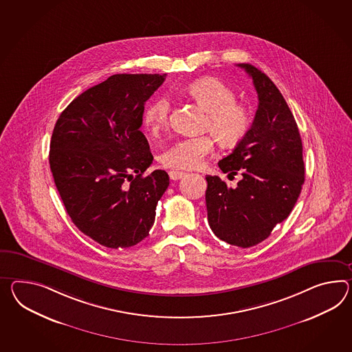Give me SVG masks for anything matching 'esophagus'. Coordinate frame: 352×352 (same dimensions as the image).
Segmentation results:
<instances>
[{"mask_svg": "<svg viewBox=\"0 0 352 352\" xmlns=\"http://www.w3.org/2000/svg\"><path fill=\"white\" fill-rule=\"evenodd\" d=\"M186 175V173L179 172V170H170L169 172V177H170V179L172 180H178L180 178H183Z\"/></svg>", "mask_w": 352, "mask_h": 352, "instance_id": "1", "label": "esophagus"}]
</instances>
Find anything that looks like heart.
Returning a JSON list of instances; mask_svg holds the SVG:
<instances>
[{
    "label": "heart",
    "mask_w": 352,
    "mask_h": 352,
    "mask_svg": "<svg viewBox=\"0 0 352 352\" xmlns=\"http://www.w3.org/2000/svg\"><path fill=\"white\" fill-rule=\"evenodd\" d=\"M189 98L207 112L205 129L223 146H234L248 133L252 117L244 104L236 102V94L221 80L206 78L187 87ZM170 103L162 96L146 108L144 124L151 135H159L169 122ZM214 151L211 135L179 138L166 146L160 154L165 166L175 169H197Z\"/></svg>",
    "instance_id": "obj_1"
}]
</instances>
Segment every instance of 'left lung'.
I'll return each mask as SVG.
<instances>
[{
    "label": "left lung",
    "instance_id": "left-lung-1",
    "mask_svg": "<svg viewBox=\"0 0 352 352\" xmlns=\"http://www.w3.org/2000/svg\"><path fill=\"white\" fill-rule=\"evenodd\" d=\"M240 69L253 80L258 109L245 138L219 162L229 175L239 173L236 187L207 175L208 225L219 239L250 248L267 239L290 214L305 180L298 124L271 78L249 63Z\"/></svg>",
    "mask_w": 352,
    "mask_h": 352
}]
</instances>
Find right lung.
<instances>
[{
	"mask_svg": "<svg viewBox=\"0 0 352 352\" xmlns=\"http://www.w3.org/2000/svg\"><path fill=\"white\" fill-rule=\"evenodd\" d=\"M166 74H117L78 95L60 113L50 165L72 223L107 248L133 247L148 235L169 175L154 170L140 131L146 100Z\"/></svg>",
	"mask_w": 352,
	"mask_h": 352,
	"instance_id": "1",
	"label": "right lung"
}]
</instances>
